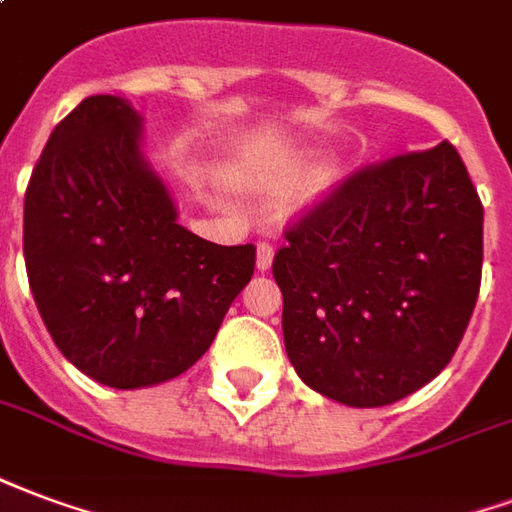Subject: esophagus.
<instances>
[{"label":"esophagus","instance_id":"esophagus-1","mask_svg":"<svg viewBox=\"0 0 512 512\" xmlns=\"http://www.w3.org/2000/svg\"><path fill=\"white\" fill-rule=\"evenodd\" d=\"M271 263H274V246L268 241H260L257 244V271H268Z\"/></svg>","mask_w":512,"mask_h":512}]
</instances>
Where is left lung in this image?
<instances>
[{"label": "left lung", "mask_w": 512, "mask_h": 512, "mask_svg": "<svg viewBox=\"0 0 512 512\" xmlns=\"http://www.w3.org/2000/svg\"><path fill=\"white\" fill-rule=\"evenodd\" d=\"M285 238L282 333L312 391L385 407L448 366L483 271V206L448 140L358 170Z\"/></svg>", "instance_id": "obj_1"}]
</instances>
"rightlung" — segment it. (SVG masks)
Listing matches in <instances>:
<instances>
[{"label":"right lung","instance_id":"add662e5","mask_svg":"<svg viewBox=\"0 0 512 512\" xmlns=\"http://www.w3.org/2000/svg\"><path fill=\"white\" fill-rule=\"evenodd\" d=\"M34 304L56 347L100 385L135 391L203 358L255 271V246L179 225L143 154V119L94 94L45 143L24 198Z\"/></svg>","mask_w":512,"mask_h":512}]
</instances>
